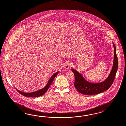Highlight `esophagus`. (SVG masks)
<instances>
[{"label": "esophagus", "mask_w": 126, "mask_h": 126, "mask_svg": "<svg viewBox=\"0 0 126 126\" xmlns=\"http://www.w3.org/2000/svg\"><path fill=\"white\" fill-rule=\"evenodd\" d=\"M72 64L70 62H67L65 65V69H68L70 67H71Z\"/></svg>", "instance_id": "obj_1"}]
</instances>
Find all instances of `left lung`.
<instances>
[{"instance_id": "1", "label": "left lung", "mask_w": 126, "mask_h": 126, "mask_svg": "<svg viewBox=\"0 0 126 126\" xmlns=\"http://www.w3.org/2000/svg\"><path fill=\"white\" fill-rule=\"evenodd\" d=\"M113 45L114 47V59L113 68L110 75L103 82L96 84L89 83L84 79L80 73L72 69L75 76L74 84L77 90L79 93L84 95H93L105 92L110 87L114 81L118 69V58L116 55V47L114 44H113Z\"/></svg>"}]
</instances>
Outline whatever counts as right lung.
<instances>
[{
  "instance_id": "right-lung-1",
  "label": "right lung",
  "mask_w": 126,
  "mask_h": 126,
  "mask_svg": "<svg viewBox=\"0 0 126 126\" xmlns=\"http://www.w3.org/2000/svg\"><path fill=\"white\" fill-rule=\"evenodd\" d=\"M59 73V72H58L57 73H54L53 76L51 77V78L48 81V83L46 85V86L44 88H43L41 90H40L39 91H37L36 92H32V93H24L23 92L19 91L18 90H17L16 89V91L19 92V93H20L21 95L25 96H28V97H38V96H40L43 95V94H44L46 92H47L48 89L49 88L50 86L51 85V84H52V82L53 81L54 79L55 78V77Z\"/></svg>"
}]
</instances>
